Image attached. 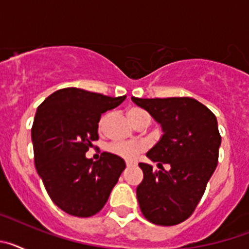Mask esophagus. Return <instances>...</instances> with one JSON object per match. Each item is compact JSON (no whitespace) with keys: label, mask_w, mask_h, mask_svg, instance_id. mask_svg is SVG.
Listing matches in <instances>:
<instances>
[{"label":"esophagus","mask_w":249,"mask_h":249,"mask_svg":"<svg viewBox=\"0 0 249 249\" xmlns=\"http://www.w3.org/2000/svg\"><path fill=\"white\" fill-rule=\"evenodd\" d=\"M136 163H133V162H126V167L127 168H132V167H135Z\"/></svg>","instance_id":"34e87169"}]
</instances>
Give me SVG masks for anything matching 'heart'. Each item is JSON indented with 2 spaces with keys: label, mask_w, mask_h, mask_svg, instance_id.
<instances>
[{
  "label": "heart",
  "mask_w": 249,
  "mask_h": 249,
  "mask_svg": "<svg viewBox=\"0 0 249 249\" xmlns=\"http://www.w3.org/2000/svg\"><path fill=\"white\" fill-rule=\"evenodd\" d=\"M143 116H148L147 112H144L143 109H140V108H132L128 111V117L132 122L137 124L140 122V120ZM107 114L102 116L98 122V129L100 132L103 131L105 128V124H106V121H107ZM107 151L112 155H114L116 157H120L122 160H129V162H133L138 158V156L141 153H143L144 151V146L141 143H137V142H129V143H109L107 146Z\"/></svg>",
  "instance_id": "heart-1"
}]
</instances>
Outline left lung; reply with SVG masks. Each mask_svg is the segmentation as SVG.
<instances>
[{
    "instance_id": "left-lung-1",
    "label": "left lung",
    "mask_w": 249,
    "mask_h": 249,
    "mask_svg": "<svg viewBox=\"0 0 249 249\" xmlns=\"http://www.w3.org/2000/svg\"><path fill=\"white\" fill-rule=\"evenodd\" d=\"M162 127L163 135L147 152L157 162L140 163L143 181L137 187L142 214L158 226H175L196 210L218 162L221 135L214 114L195 98H137ZM162 164H169L166 171Z\"/></svg>"
}]
</instances>
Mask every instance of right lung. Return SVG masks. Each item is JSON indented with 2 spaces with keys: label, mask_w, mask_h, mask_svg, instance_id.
<instances>
[{
  "label": "right lung",
  "mask_w": 249,
  "mask_h": 249,
  "mask_svg": "<svg viewBox=\"0 0 249 249\" xmlns=\"http://www.w3.org/2000/svg\"><path fill=\"white\" fill-rule=\"evenodd\" d=\"M124 100L68 87L53 92L37 108L31 129L37 173L53 203L68 214L100 212L126 168L122 158L108 152L96 162L86 157L98 140L101 114Z\"/></svg>",
  "instance_id": "obj_1"
}]
</instances>
